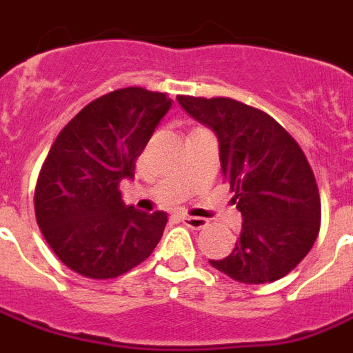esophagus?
<instances>
[{
  "label": "esophagus",
  "mask_w": 353,
  "mask_h": 353,
  "mask_svg": "<svg viewBox=\"0 0 353 353\" xmlns=\"http://www.w3.org/2000/svg\"><path fill=\"white\" fill-rule=\"evenodd\" d=\"M181 221L185 223L188 228H192V230H201V228H205L206 225H208V221L206 219H203V217H192V216H183Z\"/></svg>",
  "instance_id": "obj_1"
}]
</instances>
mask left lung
<instances>
[{"label": "left lung", "mask_w": 353, "mask_h": 353, "mask_svg": "<svg viewBox=\"0 0 353 353\" xmlns=\"http://www.w3.org/2000/svg\"><path fill=\"white\" fill-rule=\"evenodd\" d=\"M177 101L217 136L223 176L243 217L236 248L210 265L246 285L281 279L319 232V190L305 154L276 119L245 103L192 96Z\"/></svg>", "instance_id": "left-lung-1"}]
</instances>
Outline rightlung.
<instances>
[{
  "label": "right lung",
  "mask_w": 353,
  "mask_h": 353,
  "mask_svg": "<svg viewBox=\"0 0 353 353\" xmlns=\"http://www.w3.org/2000/svg\"><path fill=\"white\" fill-rule=\"evenodd\" d=\"M172 108L167 94L128 87L99 97L59 132L37 177V225L59 259L90 279H110L150 256L165 212L125 205L123 179Z\"/></svg>",
  "instance_id": "add662e5"
}]
</instances>
